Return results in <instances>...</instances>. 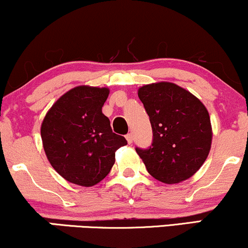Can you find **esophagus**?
<instances>
[{"label":"esophagus","mask_w":248,"mask_h":248,"mask_svg":"<svg viewBox=\"0 0 248 248\" xmlns=\"http://www.w3.org/2000/svg\"><path fill=\"white\" fill-rule=\"evenodd\" d=\"M126 140H127V142L128 143H133V135L132 134H127L126 135Z\"/></svg>","instance_id":"34e87169"}]
</instances>
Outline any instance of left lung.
Segmentation results:
<instances>
[{"label":"left lung","instance_id":"8db88e82","mask_svg":"<svg viewBox=\"0 0 248 248\" xmlns=\"http://www.w3.org/2000/svg\"><path fill=\"white\" fill-rule=\"evenodd\" d=\"M153 128V143L136 148L148 172L176 184L190 178L205 162L212 142L210 115L203 102L178 85L154 82L139 88Z\"/></svg>","mask_w":248,"mask_h":248}]
</instances>
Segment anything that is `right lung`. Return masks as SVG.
Returning <instances> with one entry per match:
<instances>
[{
    "label": "right lung",
    "mask_w": 248,
    "mask_h": 248,
    "mask_svg": "<svg viewBox=\"0 0 248 248\" xmlns=\"http://www.w3.org/2000/svg\"><path fill=\"white\" fill-rule=\"evenodd\" d=\"M108 94L106 87L77 86L52 105L42 122L47 160L71 183L98 184L112 169L116 150L127 144L101 110Z\"/></svg>",
    "instance_id": "1"
}]
</instances>
